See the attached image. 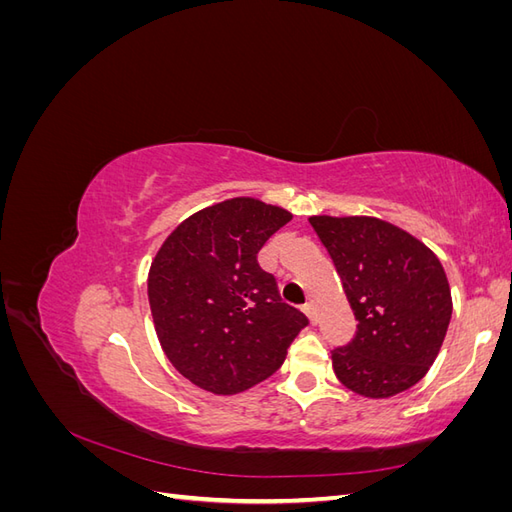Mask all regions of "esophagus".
<instances>
[{
  "label": "esophagus",
  "instance_id": "34e87169",
  "mask_svg": "<svg viewBox=\"0 0 512 512\" xmlns=\"http://www.w3.org/2000/svg\"><path fill=\"white\" fill-rule=\"evenodd\" d=\"M303 312H305V316L309 318V322H312V324H316V309H314V305H312V303H307V305H303Z\"/></svg>",
  "mask_w": 512,
  "mask_h": 512
}]
</instances>
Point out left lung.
Instances as JSON below:
<instances>
[{
  "label": "left lung",
  "instance_id": "8db88e82",
  "mask_svg": "<svg viewBox=\"0 0 512 512\" xmlns=\"http://www.w3.org/2000/svg\"><path fill=\"white\" fill-rule=\"evenodd\" d=\"M354 312V337L331 350L346 389L382 399L408 391L436 361L453 303L440 260L376 218H309Z\"/></svg>",
  "mask_w": 512,
  "mask_h": 512
}]
</instances>
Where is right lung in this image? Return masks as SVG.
Returning a JSON list of instances; mask_svg holds the SVG:
<instances>
[{
  "mask_svg": "<svg viewBox=\"0 0 512 512\" xmlns=\"http://www.w3.org/2000/svg\"><path fill=\"white\" fill-rule=\"evenodd\" d=\"M290 220L280 207L232 198L179 224L151 262L147 292L158 339L200 389L235 395L267 380L307 327L256 260Z\"/></svg>",
  "mask_w": 512,
  "mask_h": 512,
  "instance_id": "obj_1",
  "label": "right lung"
}]
</instances>
